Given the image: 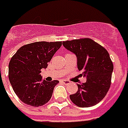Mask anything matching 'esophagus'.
<instances>
[{
    "mask_svg": "<svg viewBox=\"0 0 128 128\" xmlns=\"http://www.w3.org/2000/svg\"><path fill=\"white\" fill-rule=\"evenodd\" d=\"M62 82L64 83V84H68V83H70V82L68 81V80H62Z\"/></svg>",
    "mask_w": 128,
    "mask_h": 128,
    "instance_id": "34e87169",
    "label": "esophagus"
}]
</instances>
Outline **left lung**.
Here are the masks:
<instances>
[{
	"instance_id": "left-lung-1",
	"label": "left lung",
	"mask_w": 128,
	"mask_h": 128,
	"mask_svg": "<svg viewBox=\"0 0 128 128\" xmlns=\"http://www.w3.org/2000/svg\"><path fill=\"white\" fill-rule=\"evenodd\" d=\"M62 45L77 58L78 70L86 81L78 84V90L70 99L80 108H89L104 98L110 87L113 64L108 52L91 39L63 42Z\"/></svg>"
}]
</instances>
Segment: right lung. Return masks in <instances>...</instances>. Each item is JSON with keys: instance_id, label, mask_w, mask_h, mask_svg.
I'll return each instance as SVG.
<instances>
[{"instance_id": "1", "label": "right lung", "mask_w": 128, "mask_h": 128, "mask_svg": "<svg viewBox=\"0 0 128 128\" xmlns=\"http://www.w3.org/2000/svg\"><path fill=\"white\" fill-rule=\"evenodd\" d=\"M61 42H39L18 50L9 64V80L15 94L26 104L39 107L50 100L58 80L42 81V69L46 68Z\"/></svg>"}]
</instances>
